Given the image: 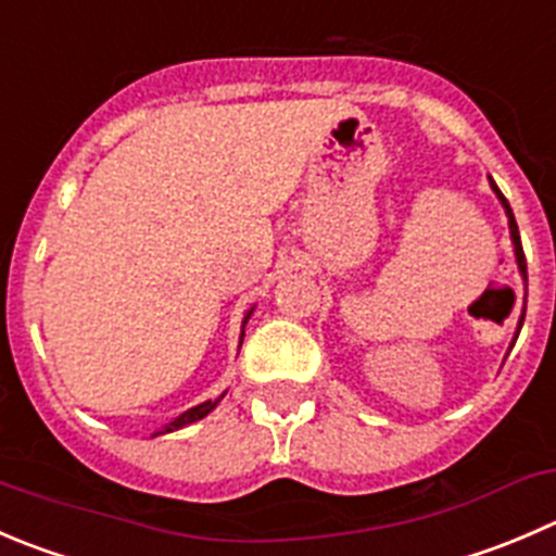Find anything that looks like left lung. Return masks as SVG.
Returning <instances> with one entry per match:
<instances>
[{
	"mask_svg": "<svg viewBox=\"0 0 556 556\" xmlns=\"http://www.w3.org/2000/svg\"><path fill=\"white\" fill-rule=\"evenodd\" d=\"M489 185H492V190L497 192L500 203H503L505 214H508V228H510V241H514L516 263H519V271H521V277H525V282H527V261H525V250H521V236H519V225H516V217H514V212H510V203L505 201V195H503V192H500V187L494 185L492 179H489ZM525 312H527V295H525V309H521V317H519V328H516V337H519V331H521V323H525ZM516 337H514V339H516Z\"/></svg>",
	"mask_w": 556,
	"mask_h": 556,
	"instance_id": "left-lung-1",
	"label": "left lung"
}]
</instances>
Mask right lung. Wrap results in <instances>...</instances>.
Instances as JSON below:
<instances>
[{
  "instance_id": "obj_1",
  "label": "right lung",
  "mask_w": 556,
  "mask_h": 556,
  "mask_svg": "<svg viewBox=\"0 0 556 556\" xmlns=\"http://www.w3.org/2000/svg\"><path fill=\"white\" fill-rule=\"evenodd\" d=\"M250 315H252V309L247 312V315H244V323H241V339H244V326H247V320H250ZM223 396H225V393H223ZM223 396H219V399H223ZM219 399H214V402H212V399H208V402L198 404V407H190V409H187V413H181L179 418H174V421H170L168 427H165L163 432H157V434H168V432H176V429L187 427V424H195V421H201V418H206V415L212 413L214 407H217V402H219Z\"/></svg>"
}]
</instances>
